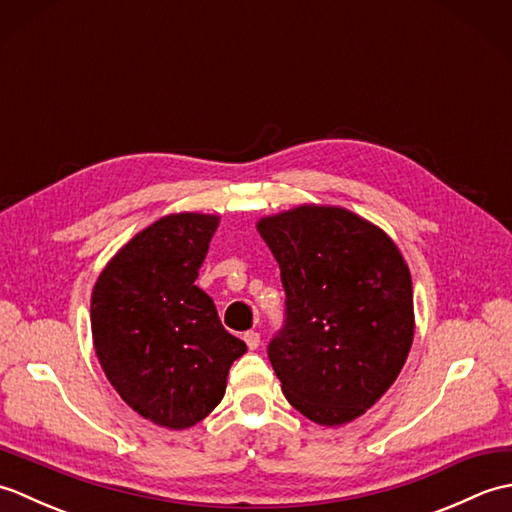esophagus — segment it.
Masks as SVG:
<instances>
[{"mask_svg": "<svg viewBox=\"0 0 512 512\" xmlns=\"http://www.w3.org/2000/svg\"><path fill=\"white\" fill-rule=\"evenodd\" d=\"M244 343L248 345V350H257L259 343H262V336H259V332L250 330V332L244 334Z\"/></svg>", "mask_w": 512, "mask_h": 512, "instance_id": "34e87169", "label": "esophagus"}]
</instances>
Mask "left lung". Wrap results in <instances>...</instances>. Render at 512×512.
<instances>
[{
	"mask_svg": "<svg viewBox=\"0 0 512 512\" xmlns=\"http://www.w3.org/2000/svg\"><path fill=\"white\" fill-rule=\"evenodd\" d=\"M257 231L281 270L286 325L268 345L284 396L323 427L352 422L394 385L416 319L405 257L343 206L301 204Z\"/></svg>",
	"mask_w": 512,
	"mask_h": 512,
	"instance_id": "left-lung-1",
	"label": "left lung"
}]
</instances>
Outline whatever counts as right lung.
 <instances>
[{"instance_id": "obj_1", "label": "right lung", "mask_w": 512, "mask_h": 512, "mask_svg": "<svg viewBox=\"0 0 512 512\" xmlns=\"http://www.w3.org/2000/svg\"><path fill=\"white\" fill-rule=\"evenodd\" d=\"M220 215L171 213L107 262L90 303L92 341L112 387L158 427L189 429L220 405L246 343L195 286Z\"/></svg>"}]
</instances>
